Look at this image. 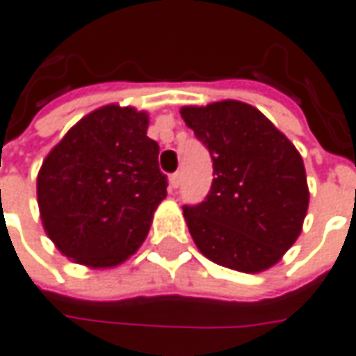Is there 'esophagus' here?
Returning <instances> with one entry per match:
<instances>
[{"label": "esophagus", "instance_id": "obj_1", "mask_svg": "<svg viewBox=\"0 0 356 356\" xmlns=\"http://www.w3.org/2000/svg\"><path fill=\"white\" fill-rule=\"evenodd\" d=\"M178 186H180V172L170 174V188H172V190H176Z\"/></svg>", "mask_w": 356, "mask_h": 356}]
</instances>
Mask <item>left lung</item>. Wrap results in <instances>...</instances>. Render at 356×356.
Wrapping results in <instances>:
<instances>
[{"label":"left lung","mask_w":356,"mask_h":356,"mask_svg":"<svg viewBox=\"0 0 356 356\" xmlns=\"http://www.w3.org/2000/svg\"><path fill=\"white\" fill-rule=\"evenodd\" d=\"M180 114L209 149L215 176L205 202L184 205L195 246L242 273L275 266L308 211L300 153L257 108L238 100L184 106Z\"/></svg>","instance_id":"8db88e82"}]
</instances>
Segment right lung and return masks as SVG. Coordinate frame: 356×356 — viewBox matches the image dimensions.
<instances>
[{
  "label": "right lung",
  "instance_id": "1",
  "mask_svg": "<svg viewBox=\"0 0 356 356\" xmlns=\"http://www.w3.org/2000/svg\"><path fill=\"white\" fill-rule=\"evenodd\" d=\"M149 116L131 106H102L71 127L44 159L36 180L46 234L63 256L114 267L143 244L166 197L159 143Z\"/></svg>",
  "mask_w": 356,
  "mask_h": 356
}]
</instances>
